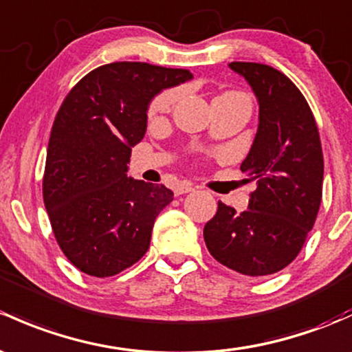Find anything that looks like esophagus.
<instances>
[{
	"label": "esophagus",
	"mask_w": 352,
	"mask_h": 352,
	"mask_svg": "<svg viewBox=\"0 0 352 352\" xmlns=\"http://www.w3.org/2000/svg\"><path fill=\"white\" fill-rule=\"evenodd\" d=\"M188 192H194V187H192L190 184H180V186H177V188H175L177 195L188 194Z\"/></svg>",
	"instance_id": "34e87169"
}]
</instances>
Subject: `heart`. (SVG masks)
<instances>
[{"label":"heart","instance_id":"b5f03b06","mask_svg":"<svg viewBox=\"0 0 352 352\" xmlns=\"http://www.w3.org/2000/svg\"><path fill=\"white\" fill-rule=\"evenodd\" d=\"M229 94H234V92H226L223 96H229ZM175 99H177V91H165L162 92V94H158L157 98L151 101L150 109H148L150 118H158L162 116V114H165L166 111H170V108L173 106V102H175Z\"/></svg>","mask_w":352,"mask_h":352}]
</instances>
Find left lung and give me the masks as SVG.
Segmentation results:
<instances>
[{"mask_svg":"<svg viewBox=\"0 0 352 352\" xmlns=\"http://www.w3.org/2000/svg\"><path fill=\"white\" fill-rule=\"evenodd\" d=\"M260 104V123L241 164L256 182L243 212L219 202L204 228L209 253L248 276L280 272L300 253L322 201L324 157L309 102L280 70L254 62H231Z\"/></svg>","mask_w":352,"mask_h":352,"instance_id":"left-lung-1","label":"left lung"}]
</instances>
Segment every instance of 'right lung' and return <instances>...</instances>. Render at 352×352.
I'll use <instances>...</instances> for the list:
<instances>
[{"label":"right lung","instance_id":"1","mask_svg":"<svg viewBox=\"0 0 352 352\" xmlns=\"http://www.w3.org/2000/svg\"><path fill=\"white\" fill-rule=\"evenodd\" d=\"M192 77L187 69L113 62L65 96L47 148L43 202L62 253L80 272L118 275L150 248L173 192L126 177L129 155L145 136L151 99Z\"/></svg>","mask_w":352,"mask_h":352}]
</instances>
